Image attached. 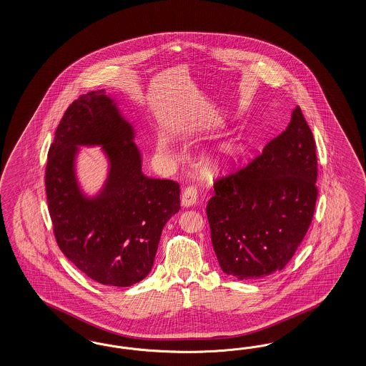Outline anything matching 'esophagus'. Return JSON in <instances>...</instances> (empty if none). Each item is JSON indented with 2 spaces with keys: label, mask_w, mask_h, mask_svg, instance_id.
I'll list each match as a JSON object with an SVG mask.
<instances>
[{
  "label": "esophagus",
  "mask_w": 366,
  "mask_h": 366,
  "mask_svg": "<svg viewBox=\"0 0 366 366\" xmlns=\"http://www.w3.org/2000/svg\"><path fill=\"white\" fill-rule=\"evenodd\" d=\"M197 201V189L194 187H188V188L184 189L182 192V196H181V205L184 208H189V207H193Z\"/></svg>",
  "instance_id": "obj_1"
}]
</instances>
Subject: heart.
Listing matches in <instances>:
<instances>
[{
    "label": "heart",
    "mask_w": 366,
    "mask_h": 366,
    "mask_svg": "<svg viewBox=\"0 0 366 366\" xmlns=\"http://www.w3.org/2000/svg\"><path fill=\"white\" fill-rule=\"evenodd\" d=\"M167 139H159V149L167 147ZM244 144L240 137H233L216 144L205 159V165L212 173H225L231 170L243 154Z\"/></svg>",
    "instance_id": "1"
}]
</instances>
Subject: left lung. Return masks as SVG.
I'll return each mask as SVG.
<instances>
[{"label":"left lung","mask_w":366,"mask_h":366,"mask_svg":"<svg viewBox=\"0 0 366 366\" xmlns=\"http://www.w3.org/2000/svg\"><path fill=\"white\" fill-rule=\"evenodd\" d=\"M317 174L315 141L297 106L262 154L214 182L207 216L227 275L254 280L286 267L310 227Z\"/></svg>","instance_id":"left-lung-1"}]
</instances>
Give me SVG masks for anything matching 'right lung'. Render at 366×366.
<instances>
[{"label":"right lung","instance_id":"right-lung-1","mask_svg":"<svg viewBox=\"0 0 366 366\" xmlns=\"http://www.w3.org/2000/svg\"><path fill=\"white\" fill-rule=\"evenodd\" d=\"M135 132L104 89L79 97L64 112L48 152L45 190L56 242L92 280L129 287L149 275L161 233L179 211V185L142 173ZM80 145H100L109 174L92 198L78 187Z\"/></svg>","mask_w":366,"mask_h":366}]
</instances>
